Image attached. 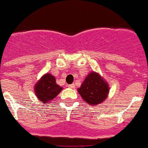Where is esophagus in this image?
I'll return each mask as SVG.
<instances>
[{"label":"esophagus","mask_w":148,"mask_h":148,"mask_svg":"<svg viewBox=\"0 0 148 148\" xmlns=\"http://www.w3.org/2000/svg\"><path fill=\"white\" fill-rule=\"evenodd\" d=\"M68 87L71 88V89H74V88L75 87V85H74V84H69V85H68Z\"/></svg>","instance_id":"esophagus-1"}]
</instances>
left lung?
<instances>
[{
	"label": "left lung",
	"mask_w": 148,
	"mask_h": 148,
	"mask_svg": "<svg viewBox=\"0 0 148 148\" xmlns=\"http://www.w3.org/2000/svg\"><path fill=\"white\" fill-rule=\"evenodd\" d=\"M82 99L89 105H97L105 101L109 92V86L101 75L91 71L86 77L81 86L77 89Z\"/></svg>",
	"instance_id": "obj_1"
}]
</instances>
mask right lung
Wrapping results in <instances>:
<instances>
[{
    "instance_id": "add662e5",
    "label": "right lung",
    "mask_w": 148,
    "mask_h": 148,
    "mask_svg": "<svg viewBox=\"0 0 148 148\" xmlns=\"http://www.w3.org/2000/svg\"><path fill=\"white\" fill-rule=\"evenodd\" d=\"M62 89V86L57 85L54 76L46 74L35 84L34 92L38 100L45 104L56 97Z\"/></svg>"
}]
</instances>
